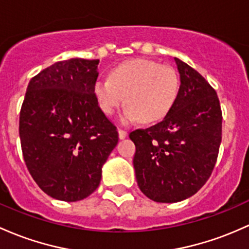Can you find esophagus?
Returning <instances> with one entry per match:
<instances>
[{
	"label": "esophagus",
	"instance_id": "34e87169",
	"mask_svg": "<svg viewBox=\"0 0 249 249\" xmlns=\"http://www.w3.org/2000/svg\"><path fill=\"white\" fill-rule=\"evenodd\" d=\"M118 135H119V138H120V139L126 138V137H127V131L119 129V130H118Z\"/></svg>",
	"mask_w": 249,
	"mask_h": 249
}]
</instances>
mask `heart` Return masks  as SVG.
Here are the masks:
<instances>
[{
  "mask_svg": "<svg viewBox=\"0 0 249 249\" xmlns=\"http://www.w3.org/2000/svg\"><path fill=\"white\" fill-rule=\"evenodd\" d=\"M178 91L176 71L146 59L122 62L111 71L110 78H99L94 84L95 98L106 116L118 110L125 97L126 107L120 117L123 124L163 119L173 108Z\"/></svg>",
  "mask_w": 249,
  "mask_h": 249,
  "instance_id": "obj_1",
  "label": "heart"
}]
</instances>
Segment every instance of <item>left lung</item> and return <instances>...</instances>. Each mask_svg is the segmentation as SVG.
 Listing matches in <instances>:
<instances>
[{"label":"left lung","instance_id":"8db88e82","mask_svg":"<svg viewBox=\"0 0 249 249\" xmlns=\"http://www.w3.org/2000/svg\"><path fill=\"white\" fill-rule=\"evenodd\" d=\"M181 85L162 122L130 133L139 189L150 200L174 203L206 184L222 138V111L216 91L200 73L175 58Z\"/></svg>","mask_w":249,"mask_h":249}]
</instances>
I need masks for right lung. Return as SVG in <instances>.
Returning <instances> with one entry per match:
<instances>
[{
	"instance_id": "obj_1",
	"label": "right lung",
	"mask_w": 249,
	"mask_h": 249,
	"mask_svg": "<svg viewBox=\"0 0 249 249\" xmlns=\"http://www.w3.org/2000/svg\"><path fill=\"white\" fill-rule=\"evenodd\" d=\"M99 60L55 62L33 76L20 112L21 147L33 179L51 197L75 202L97 189L118 143L94 94Z\"/></svg>"
}]
</instances>
